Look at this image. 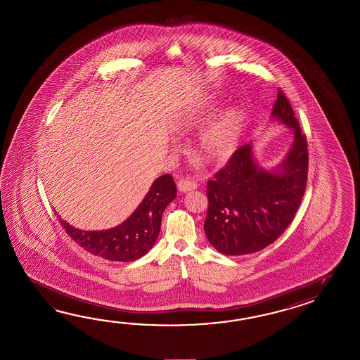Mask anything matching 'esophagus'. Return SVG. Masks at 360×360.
I'll return each instance as SVG.
<instances>
[{
  "mask_svg": "<svg viewBox=\"0 0 360 360\" xmlns=\"http://www.w3.org/2000/svg\"><path fill=\"white\" fill-rule=\"evenodd\" d=\"M197 186H198V184L195 183L194 180L189 179V177H183V179H180L179 183H177L179 191H183V193L194 191V189H197Z\"/></svg>",
  "mask_w": 360,
  "mask_h": 360,
  "instance_id": "esophagus-1",
  "label": "esophagus"
}]
</instances>
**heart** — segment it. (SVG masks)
Listing matches in <instances>:
<instances>
[{
    "label": "heart",
    "instance_id": "b5f03b06",
    "mask_svg": "<svg viewBox=\"0 0 360 360\" xmlns=\"http://www.w3.org/2000/svg\"><path fill=\"white\" fill-rule=\"evenodd\" d=\"M214 113V108L207 107L197 115H191L188 126L205 122ZM243 123L242 110L238 107L224 109L199 134L198 150L207 162L222 161L233 153Z\"/></svg>",
    "mask_w": 360,
    "mask_h": 360
}]
</instances>
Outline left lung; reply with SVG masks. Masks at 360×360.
<instances>
[{"label":"left lung","mask_w":360,"mask_h":360,"mask_svg":"<svg viewBox=\"0 0 360 360\" xmlns=\"http://www.w3.org/2000/svg\"><path fill=\"white\" fill-rule=\"evenodd\" d=\"M271 117L291 127L293 144L274 169L253 158L252 146L238 148L224 169L207 181L205 233L219 252L239 256L276 242L291 224L307 181V141L288 99L278 91Z\"/></svg>","instance_id":"8db88e82"}]
</instances>
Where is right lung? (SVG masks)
<instances>
[{
    "label": "right lung",
    "mask_w": 360,
    "mask_h": 360,
    "mask_svg": "<svg viewBox=\"0 0 360 360\" xmlns=\"http://www.w3.org/2000/svg\"><path fill=\"white\" fill-rule=\"evenodd\" d=\"M176 197V185L169 174L158 177L146 198L130 217L112 229L86 231L61 220V226L77 245L87 252L109 261H135L153 247L160 230L165 208Z\"/></svg>",
    "instance_id": "1"
}]
</instances>
